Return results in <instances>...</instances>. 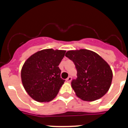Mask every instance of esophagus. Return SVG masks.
Returning <instances> with one entry per match:
<instances>
[{
	"mask_svg": "<svg viewBox=\"0 0 128 128\" xmlns=\"http://www.w3.org/2000/svg\"><path fill=\"white\" fill-rule=\"evenodd\" d=\"M71 80H72V77L71 76L68 77V78L66 79V81L68 82H70L71 81Z\"/></svg>",
	"mask_w": 128,
	"mask_h": 128,
	"instance_id": "34e87169",
	"label": "esophagus"
}]
</instances>
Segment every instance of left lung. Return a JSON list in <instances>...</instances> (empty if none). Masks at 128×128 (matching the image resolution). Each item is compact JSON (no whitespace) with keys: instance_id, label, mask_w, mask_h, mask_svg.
I'll list each match as a JSON object with an SVG mask.
<instances>
[{"instance_id":"1","label":"left lung","mask_w":128,"mask_h":128,"mask_svg":"<svg viewBox=\"0 0 128 128\" xmlns=\"http://www.w3.org/2000/svg\"><path fill=\"white\" fill-rule=\"evenodd\" d=\"M65 56L75 65L77 78L71 84L82 100L93 101L104 96L109 90L113 74L110 66L97 53L86 49L69 50Z\"/></svg>"}]
</instances>
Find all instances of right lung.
I'll use <instances>...</instances> for the list:
<instances>
[{
  "mask_svg": "<svg viewBox=\"0 0 128 128\" xmlns=\"http://www.w3.org/2000/svg\"><path fill=\"white\" fill-rule=\"evenodd\" d=\"M65 50L52 48L40 50L29 57L21 71L22 84L28 94L38 102L52 100L65 80L58 65Z\"/></svg>",
  "mask_w": 128,
  "mask_h": 128,
  "instance_id": "obj_1",
  "label": "right lung"
}]
</instances>
